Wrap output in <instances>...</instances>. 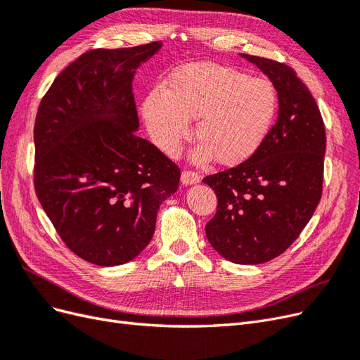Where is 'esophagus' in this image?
Listing matches in <instances>:
<instances>
[{
  "mask_svg": "<svg viewBox=\"0 0 360 360\" xmlns=\"http://www.w3.org/2000/svg\"><path fill=\"white\" fill-rule=\"evenodd\" d=\"M201 176L198 172L191 171V169H183L181 171V183L183 184H195V183H200Z\"/></svg>",
  "mask_w": 360,
  "mask_h": 360,
  "instance_id": "1",
  "label": "esophagus"
}]
</instances>
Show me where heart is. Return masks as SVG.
Wrapping results in <instances>:
<instances>
[{"instance_id":"1","label":"heart","mask_w":360,"mask_h":360,"mask_svg":"<svg viewBox=\"0 0 360 360\" xmlns=\"http://www.w3.org/2000/svg\"><path fill=\"white\" fill-rule=\"evenodd\" d=\"M278 91L264 78L214 63L184 66L167 82L165 91H150L143 115L156 146L176 155L197 118L195 159L214 158L234 167L252 158L263 146L278 114Z\"/></svg>"}]
</instances>
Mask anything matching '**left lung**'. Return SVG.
I'll return each instance as SVG.
<instances>
[{"mask_svg": "<svg viewBox=\"0 0 360 360\" xmlns=\"http://www.w3.org/2000/svg\"><path fill=\"white\" fill-rule=\"evenodd\" d=\"M242 57L274 82L278 120L252 158L202 179L217 197L205 234L228 261L261 264L285 252L320 202L326 130L317 102L288 64Z\"/></svg>", "mask_w": 360, "mask_h": 360, "instance_id": "1", "label": "left lung"}]
</instances>
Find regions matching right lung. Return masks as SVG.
Returning <instances> with one entry per match:
<instances>
[{
	"instance_id": "add662e5",
	"label": "right lung",
	"mask_w": 360,
	"mask_h": 360,
	"mask_svg": "<svg viewBox=\"0 0 360 360\" xmlns=\"http://www.w3.org/2000/svg\"><path fill=\"white\" fill-rule=\"evenodd\" d=\"M160 41L91 49L64 69L34 123V189L61 240L96 266L134 259L151 240L180 168L136 135L132 79Z\"/></svg>"
}]
</instances>
